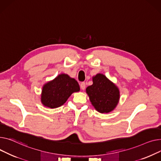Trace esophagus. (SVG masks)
I'll return each mask as SVG.
<instances>
[{
    "mask_svg": "<svg viewBox=\"0 0 161 161\" xmlns=\"http://www.w3.org/2000/svg\"><path fill=\"white\" fill-rule=\"evenodd\" d=\"M80 86V88L82 90H84L85 88H86V84H85L84 82H81Z\"/></svg>",
    "mask_w": 161,
    "mask_h": 161,
    "instance_id": "esophagus-1",
    "label": "esophagus"
}]
</instances>
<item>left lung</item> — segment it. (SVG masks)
Returning <instances> with one entry per match:
<instances>
[{
  "label": "left lung",
  "instance_id": "1",
  "mask_svg": "<svg viewBox=\"0 0 161 161\" xmlns=\"http://www.w3.org/2000/svg\"><path fill=\"white\" fill-rule=\"evenodd\" d=\"M86 93L92 105L101 113H108L114 110L119 99L117 86L100 73L93 77V84L87 87Z\"/></svg>",
  "mask_w": 161,
  "mask_h": 161
}]
</instances>
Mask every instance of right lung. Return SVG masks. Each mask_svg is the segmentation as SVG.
<instances>
[{
  "label": "right lung",
  "mask_w": 161,
  "mask_h": 161,
  "mask_svg": "<svg viewBox=\"0 0 161 161\" xmlns=\"http://www.w3.org/2000/svg\"><path fill=\"white\" fill-rule=\"evenodd\" d=\"M79 90V85L76 80L66 74H61L44 85L41 101L45 107L57 108L64 105L73 92Z\"/></svg>",
  "instance_id": "add662e5"
}]
</instances>
